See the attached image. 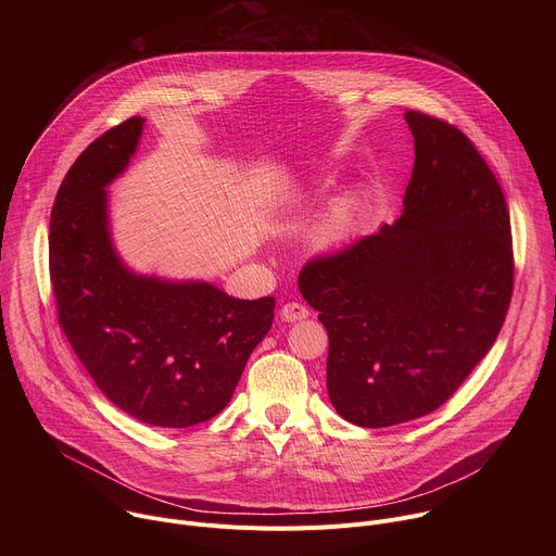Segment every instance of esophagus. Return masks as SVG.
Masks as SVG:
<instances>
[{
  "label": "esophagus",
  "mask_w": 556,
  "mask_h": 556,
  "mask_svg": "<svg viewBox=\"0 0 556 556\" xmlns=\"http://www.w3.org/2000/svg\"><path fill=\"white\" fill-rule=\"evenodd\" d=\"M307 314H309L307 307L299 301H288V303L281 305V316L286 321H301V319H305Z\"/></svg>",
  "instance_id": "1"
}]
</instances>
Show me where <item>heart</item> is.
<instances>
[{
  "mask_svg": "<svg viewBox=\"0 0 556 556\" xmlns=\"http://www.w3.org/2000/svg\"><path fill=\"white\" fill-rule=\"evenodd\" d=\"M348 222H350V215H348L345 211L337 213V215H334V219H332V224H330V232H332V235H337L339 230H343V228L348 226Z\"/></svg>",
  "mask_w": 556,
  "mask_h": 556,
  "instance_id": "b5f03b06",
  "label": "heart"
}]
</instances>
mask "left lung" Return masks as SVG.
<instances>
[{"label": "left lung", "mask_w": 556, "mask_h": 556, "mask_svg": "<svg viewBox=\"0 0 556 556\" xmlns=\"http://www.w3.org/2000/svg\"><path fill=\"white\" fill-rule=\"evenodd\" d=\"M405 118L416 163L403 215L299 275L328 330L330 401L367 429L444 405L493 348L515 286L510 215L482 153L442 118Z\"/></svg>", "instance_id": "8db88e82"}]
</instances>
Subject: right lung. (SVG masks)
I'll return each instance as SVG.
<instances>
[{
    "instance_id": "1",
    "label": "right lung",
    "mask_w": 556,
    "mask_h": 556,
    "mask_svg": "<svg viewBox=\"0 0 556 556\" xmlns=\"http://www.w3.org/2000/svg\"><path fill=\"white\" fill-rule=\"evenodd\" d=\"M142 125L131 116L108 129L65 174L50 215V281L59 326L108 399L144 425L185 429L228 405L273 326L275 299H235L123 266L105 187L127 167Z\"/></svg>"
}]
</instances>
